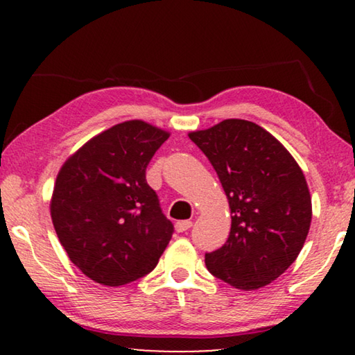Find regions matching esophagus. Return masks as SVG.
Instances as JSON below:
<instances>
[{
  "label": "esophagus",
  "instance_id": "34e87169",
  "mask_svg": "<svg viewBox=\"0 0 355 355\" xmlns=\"http://www.w3.org/2000/svg\"><path fill=\"white\" fill-rule=\"evenodd\" d=\"M191 227H192V222H191V220H178L177 224H175V228H177V232H178V233L189 230Z\"/></svg>",
  "mask_w": 355,
  "mask_h": 355
}]
</instances>
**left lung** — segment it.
<instances>
[{
	"label": "left lung",
	"instance_id": "1",
	"mask_svg": "<svg viewBox=\"0 0 355 355\" xmlns=\"http://www.w3.org/2000/svg\"><path fill=\"white\" fill-rule=\"evenodd\" d=\"M189 139L205 153L225 191L232 228L205 254L214 277L252 291L284 274L304 248L311 222L307 182L291 153L257 123L227 119Z\"/></svg>",
	"mask_w": 355,
	"mask_h": 355
}]
</instances>
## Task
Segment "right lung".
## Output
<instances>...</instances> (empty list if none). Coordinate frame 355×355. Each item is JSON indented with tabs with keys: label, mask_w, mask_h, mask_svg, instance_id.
I'll use <instances>...</instances> for the list:
<instances>
[{
	"label": "right lung",
	"mask_w": 355,
	"mask_h": 355,
	"mask_svg": "<svg viewBox=\"0 0 355 355\" xmlns=\"http://www.w3.org/2000/svg\"><path fill=\"white\" fill-rule=\"evenodd\" d=\"M169 133L142 120L111 127L58 173L51 220L70 261L97 284L120 286L152 272L173 225L146 169Z\"/></svg>",
	"instance_id": "add662e5"
}]
</instances>
